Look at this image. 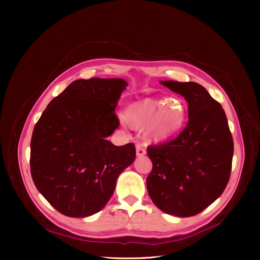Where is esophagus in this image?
<instances>
[{
    "instance_id": "esophagus-1",
    "label": "esophagus",
    "mask_w": 260,
    "mask_h": 260,
    "mask_svg": "<svg viewBox=\"0 0 260 260\" xmlns=\"http://www.w3.org/2000/svg\"><path fill=\"white\" fill-rule=\"evenodd\" d=\"M136 153H137V156H139V157L145 155L146 151H145L144 145L141 143H138L137 145H136Z\"/></svg>"
}]
</instances>
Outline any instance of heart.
<instances>
[{
	"mask_svg": "<svg viewBox=\"0 0 260 260\" xmlns=\"http://www.w3.org/2000/svg\"><path fill=\"white\" fill-rule=\"evenodd\" d=\"M126 121L134 128H147L153 139H165L178 132L183 125L186 109L180 99L168 98L165 101L145 100L129 107Z\"/></svg>",
	"mask_w": 260,
	"mask_h": 260,
	"instance_id": "1",
	"label": "heart"
}]
</instances>
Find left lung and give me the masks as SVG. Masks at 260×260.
I'll list each match as a JSON object with an SVG mask.
<instances>
[{
  "label": "left lung",
  "instance_id": "obj_1",
  "mask_svg": "<svg viewBox=\"0 0 260 260\" xmlns=\"http://www.w3.org/2000/svg\"><path fill=\"white\" fill-rule=\"evenodd\" d=\"M188 104V121L175 139L147 146L153 169L149 197L167 214L190 217L219 197L230 180L233 137L222 106L195 82L163 81Z\"/></svg>",
  "mask_w": 260,
  "mask_h": 260
}]
</instances>
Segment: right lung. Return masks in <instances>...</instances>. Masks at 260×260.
<instances>
[{
	"mask_svg": "<svg viewBox=\"0 0 260 260\" xmlns=\"http://www.w3.org/2000/svg\"><path fill=\"white\" fill-rule=\"evenodd\" d=\"M126 82L76 80L36 123L30 173L39 192L61 214L86 217L111 199L118 176L136 158L134 143L106 140L120 125L115 113Z\"/></svg>",
	"mask_w": 260,
	"mask_h": 260,
	"instance_id": "add662e5",
	"label": "right lung"
}]
</instances>
